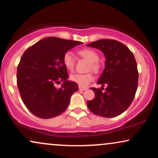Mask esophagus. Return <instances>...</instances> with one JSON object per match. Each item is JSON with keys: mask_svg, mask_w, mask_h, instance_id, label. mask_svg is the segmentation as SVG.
<instances>
[{"mask_svg": "<svg viewBox=\"0 0 158 158\" xmlns=\"http://www.w3.org/2000/svg\"><path fill=\"white\" fill-rule=\"evenodd\" d=\"M87 87H81V86H79V90H87Z\"/></svg>", "mask_w": 158, "mask_h": 158, "instance_id": "esophagus-1", "label": "esophagus"}]
</instances>
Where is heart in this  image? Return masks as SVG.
Here are the masks:
<instances>
[{
	"label": "heart",
	"mask_w": 158,
	"mask_h": 158,
	"mask_svg": "<svg viewBox=\"0 0 158 158\" xmlns=\"http://www.w3.org/2000/svg\"><path fill=\"white\" fill-rule=\"evenodd\" d=\"M79 54L90 62V70L97 72L99 70V64L97 62L99 57L97 52L91 49H83L79 51ZM63 64L69 70H73L75 67V59L73 54L70 51L67 52L63 56ZM94 75L92 73H74L70 77V80L77 83L79 86L84 87L88 85L94 79Z\"/></svg>",
	"instance_id": "b5f03b06"
}]
</instances>
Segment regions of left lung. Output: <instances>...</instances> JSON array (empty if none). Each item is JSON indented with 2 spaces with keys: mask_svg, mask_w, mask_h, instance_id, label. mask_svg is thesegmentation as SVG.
<instances>
[{
  "mask_svg": "<svg viewBox=\"0 0 158 158\" xmlns=\"http://www.w3.org/2000/svg\"><path fill=\"white\" fill-rule=\"evenodd\" d=\"M88 46L99 49L106 56L105 68L97 84L107 88L105 91L90 88L95 98L88 101L87 106L96 115L117 117L130 106L137 91L139 73L135 56L128 47L113 39L98 40Z\"/></svg>",
  "mask_w": 158,
  "mask_h": 158,
  "instance_id": "8db88e82",
  "label": "left lung"
}]
</instances>
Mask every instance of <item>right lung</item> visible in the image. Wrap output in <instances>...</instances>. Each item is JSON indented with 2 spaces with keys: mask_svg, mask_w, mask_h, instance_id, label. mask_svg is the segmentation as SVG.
Here are the masks:
<instances>
[{
  "mask_svg": "<svg viewBox=\"0 0 158 158\" xmlns=\"http://www.w3.org/2000/svg\"><path fill=\"white\" fill-rule=\"evenodd\" d=\"M80 41L48 37L27 48L18 65L17 85L27 109L36 117L49 119L60 115L68 108L70 97L79 89L68 81L63 56ZM63 81L61 88L56 84Z\"/></svg>",
  "mask_w": 158,
  "mask_h": 158,
  "instance_id": "right-lung-1",
  "label": "right lung"
}]
</instances>
